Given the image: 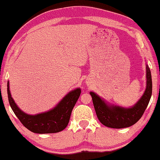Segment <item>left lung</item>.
<instances>
[{
	"label": "left lung",
	"instance_id": "obj_1",
	"mask_svg": "<svg viewBox=\"0 0 160 160\" xmlns=\"http://www.w3.org/2000/svg\"><path fill=\"white\" fill-rule=\"evenodd\" d=\"M147 86L144 94L133 106L125 108L108 103L94 92H90L97 117L102 124L109 128H122L135 124L144 113L152 92L151 71L146 65Z\"/></svg>",
	"mask_w": 160,
	"mask_h": 160
}]
</instances>
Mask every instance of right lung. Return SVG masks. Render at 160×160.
Listing matches in <instances>:
<instances>
[{
  "mask_svg": "<svg viewBox=\"0 0 160 160\" xmlns=\"http://www.w3.org/2000/svg\"><path fill=\"white\" fill-rule=\"evenodd\" d=\"M7 92L12 110L26 128L36 133H52L61 132L67 127L72 109L80 95L81 90L77 88L71 90L53 108L34 115L26 113L18 108L11 96L8 81Z\"/></svg>",
  "mask_w": 160,
  "mask_h": 160,
  "instance_id": "1",
  "label": "right lung"
}]
</instances>
